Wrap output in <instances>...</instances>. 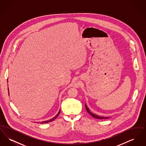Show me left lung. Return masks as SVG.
Listing matches in <instances>:
<instances>
[{"label":"left lung","instance_id":"1","mask_svg":"<svg viewBox=\"0 0 146 146\" xmlns=\"http://www.w3.org/2000/svg\"><path fill=\"white\" fill-rule=\"evenodd\" d=\"M85 109L86 110L87 112L91 115L93 118H96V119H108V118H110V117H101V116H99L98 115H96L95 114H94L92 113V112H91L89 110V109L88 108V107H87V106L86 105V104H85Z\"/></svg>","mask_w":146,"mask_h":146}]
</instances>
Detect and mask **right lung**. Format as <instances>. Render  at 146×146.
<instances>
[{"mask_svg":"<svg viewBox=\"0 0 146 146\" xmlns=\"http://www.w3.org/2000/svg\"><path fill=\"white\" fill-rule=\"evenodd\" d=\"M8 92H9V88H8ZM60 110L59 111H58V113H57V114L56 115L55 117H54L53 118H52V119H50V120H47V121H42V122H38V123H40V124H45V123H49V122H51V121H52L53 120H54L56 118H57V117H58V115H59V114H60Z\"/></svg>","mask_w":146,"mask_h":146,"instance_id":"add662e5","label":"right lung"}]
</instances>
